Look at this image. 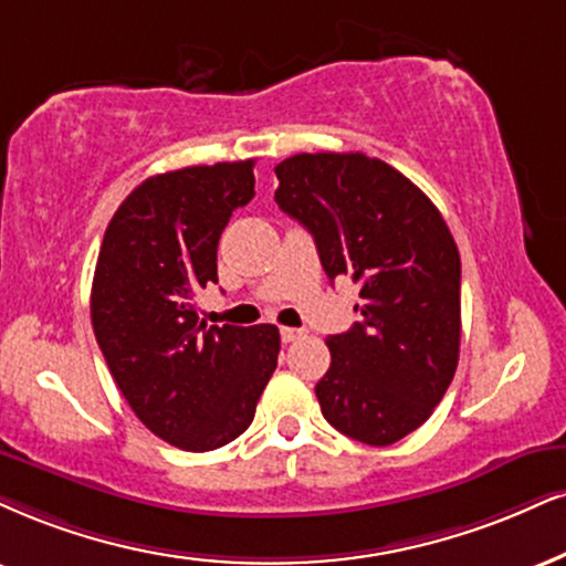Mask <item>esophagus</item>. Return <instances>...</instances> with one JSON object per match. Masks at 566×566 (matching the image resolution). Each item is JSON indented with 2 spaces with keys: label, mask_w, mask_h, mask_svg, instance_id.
<instances>
[{
  "label": "esophagus",
  "mask_w": 566,
  "mask_h": 566,
  "mask_svg": "<svg viewBox=\"0 0 566 566\" xmlns=\"http://www.w3.org/2000/svg\"><path fill=\"white\" fill-rule=\"evenodd\" d=\"M306 333L302 331V327H281V340L283 344H294V340L304 338Z\"/></svg>",
  "instance_id": "1"
}]
</instances>
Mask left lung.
I'll return each mask as SVG.
<instances>
[{"mask_svg": "<svg viewBox=\"0 0 566 566\" xmlns=\"http://www.w3.org/2000/svg\"><path fill=\"white\" fill-rule=\"evenodd\" d=\"M275 176L277 207L310 230L325 275L359 283L361 319L325 340L319 409L359 443L401 441L457 373L462 262L451 230L409 178L361 151L294 155Z\"/></svg>", "mask_w": 566, "mask_h": 566, "instance_id": "left-lung-1", "label": "left lung"}]
</instances>
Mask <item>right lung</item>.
<instances>
[{
	"label": "right lung",
	"mask_w": 566,
	"mask_h": 566,
	"mask_svg": "<svg viewBox=\"0 0 566 566\" xmlns=\"http://www.w3.org/2000/svg\"><path fill=\"white\" fill-rule=\"evenodd\" d=\"M254 197V159L146 178L104 233L91 325L136 417L184 451L239 438L277 367L275 325L199 323L193 296L218 283V241Z\"/></svg>",
	"instance_id": "obj_1"
}]
</instances>
